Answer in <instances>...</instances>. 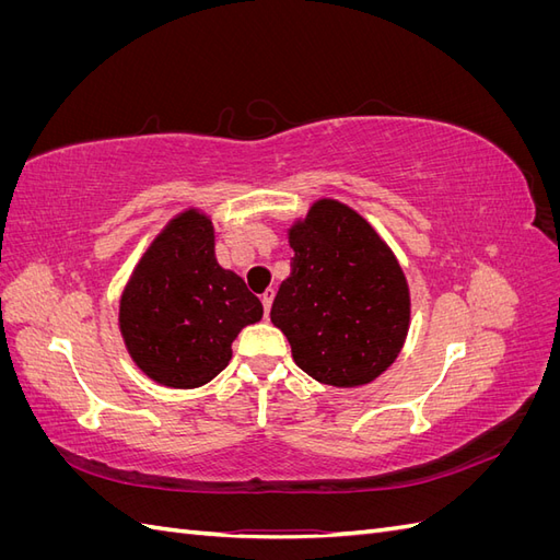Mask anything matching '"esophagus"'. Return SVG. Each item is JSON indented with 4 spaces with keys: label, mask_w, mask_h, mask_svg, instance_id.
Here are the masks:
<instances>
[{
    "label": "esophagus",
    "mask_w": 560,
    "mask_h": 560,
    "mask_svg": "<svg viewBox=\"0 0 560 560\" xmlns=\"http://www.w3.org/2000/svg\"><path fill=\"white\" fill-rule=\"evenodd\" d=\"M273 296H276V290H270V287L261 294V303H264V313L266 315L270 313V303H273Z\"/></svg>",
    "instance_id": "obj_1"
}]
</instances>
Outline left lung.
<instances>
[{"mask_svg": "<svg viewBox=\"0 0 560 560\" xmlns=\"http://www.w3.org/2000/svg\"><path fill=\"white\" fill-rule=\"evenodd\" d=\"M292 273L270 319L299 369L325 385L354 387L397 360L409 331V287L364 219L343 202L319 200L290 231Z\"/></svg>", "mask_w": 560, "mask_h": 560, "instance_id": "1", "label": "left lung"}]
</instances>
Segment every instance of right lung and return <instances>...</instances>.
Here are the masks:
<instances>
[{"mask_svg": "<svg viewBox=\"0 0 560 560\" xmlns=\"http://www.w3.org/2000/svg\"><path fill=\"white\" fill-rule=\"evenodd\" d=\"M264 315L245 282L214 259V231L194 210L151 243L121 299V334L149 378L198 387L231 360V343Z\"/></svg>", "mask_w": 560, "mask_h": 560, "instance_id": "obj_1", "label": "right lung"}]
</instances>
